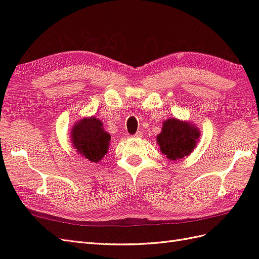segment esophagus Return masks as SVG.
Returning <instances> with one entry per match:
<instances>
[{"label":"esophagus","instance_id":"1","mask_svg":"<svg viewBox=\"0 0 259 259\" xmlns=\"http://www.w3.org/2000/svg\"><path fill=\"white\" fill-rule=\"evenodd\" d=\"M133 137H134V138H140V137H143V132H142V131L137 132L135 135H133Z\"/></svg>","mask_w":259,"mask_h":259}]
</instances>
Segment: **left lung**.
I'll use <instances>...</instances> for the list:
<instances>
[{"instance_id":"obj_1","label":"left lung","mask_w":259,"mask_h":259,"mask_svg":"<svg viewBox=\"0 0 259 259\" xmlns=\"http://www.w3.org/2000/svg\"><path fill=\"white\" fill-rule=\"evenodd\" d=\"M200 138V131L190 122L178 119H167L163 123L156 140L160 150L171 161H177L189 155L197 146Z\"/></svg>"}]
</instances>
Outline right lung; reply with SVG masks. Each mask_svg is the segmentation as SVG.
I'll list each match as a JSON object with an SVG mask.
<instances>
[{
  "label": "right lung",
  "mask_w": 259,
  "mask_h": 259,
  "mask_svg": "<svg viewBox=\"0 0 259 259\" xmlns=\"http://www.w3.org/2000/svg\"><path fill=\"white\" fill-rule=\"evenodd\" d=\"M72 146L83 158L99 162L106 155L110 145V134L104 131L103 123L95 116L77 121L71 130Z\"/></svg>",
  "instance_id": "1"
}]
</instances>
